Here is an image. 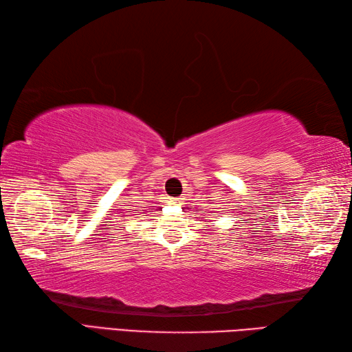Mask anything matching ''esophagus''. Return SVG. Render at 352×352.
I'll use <instances>...</instances> for the list:
<instances>
[{
  "label": "esophagus",
  "mask_w": 352,
  "mask_h": 352,
  "mask_svg": "<svg viewBox=\"0 0 352 352\" xmlns=\"http://www.w3.org/2000/svg\"><path fill=\"white\" fill-rule=\"evenodd\" d=\"M183 203V198H170V204L180 206Z\"/></svg>",
  "instance_id": "1"
}]
</instances>
